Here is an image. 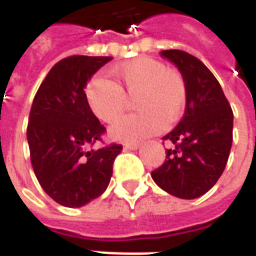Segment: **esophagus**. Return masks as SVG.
Here are the masks:
<instances>
[{
  "mask_svg": "<svg viewBox=\"0 0 256 256\" xmlns=\"http://www.w3.org/2000/svg\"><path fill=\"white\" fill-rule=\"evenodd\" d=\"M140 145H141L140 142H133V144H126L124 145V148L130 150H138Z\"/></svg>",
  "mask_w": 256,
  "mask_h": 256,
  "instance_id": "34e87169",
  "label": "esophagus"
}]
</instances>
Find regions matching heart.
<instances>
[{
    "mask_svg": "<svg viewBox=\"0 0 256 256\" xmlns=\"http://www.w3.org/2000/svg\"><path fill=\"white\" fill-rule=\"evenodd\" d=\"M119 84L97 75L86 86L90 110L104 123L116 122L126 106V96L134 98L138 114L126 116L110 130L120 142H136L177 122L186 106V84L181 74L150 58H140L114 70Z\"/></svg>",
    "mask_w": 256,
    "mask_h": 256,
    "instance_id": "b5f03b06",
    "label": "heart"
}]
</instances>
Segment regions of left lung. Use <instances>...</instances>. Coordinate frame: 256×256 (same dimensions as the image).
<instances>
[{"instance_id":"1","label":"left lung","mask_w":256,"mask_h":256,"mask_svg":"<svg viewBox=\"0 0 256 256\" xmlns=\"http://www.w3.org/2000/svg\"><path fill=\"white\" fill-rule=\"evenodd\" d=\"M186 84L181 122L163 140L174 144L166 160L150 172L156 185L180 198L208 192L225 170L233 140V112L220 82L198 58L184 50H162Z\"/></svg>"}]
</instances>
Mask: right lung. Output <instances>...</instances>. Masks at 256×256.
Wrapping results in <instances>:
<instances>
[{"mask_svg":"<svg viewBox=\"0 0 256 256\" xmlns=\"http://www.w3.org/2000/svg\"><path fill=\"white\" fill-rule=\"evenodd\" d=\"M112 58L71 56L54 64L31 106L27 141L42 189L64 207L78 208L106 192L122 145L89 150L106 128L90 110L84 88Z\"/></svg>","mask_w":256,"mask_h":256,"instance_id":"1","label":"right lung"}]
</instances>
